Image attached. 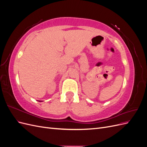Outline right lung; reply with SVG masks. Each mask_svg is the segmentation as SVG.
Instances as JSON below:
<instances>
[{"label":"right lung","instance_id":"right-lung-1","mask_svg":"<svg viewBox=\"0 0 147 147\" xmlns=\"http://www.w3.org/2000/svg\"><path fill=\"white\" fill-rule=\"evenodd\" d=\"M39 102H42V101H40V100H39Z\"/></svg>","mask_w":147,"mask_h":147}]
</instances>
